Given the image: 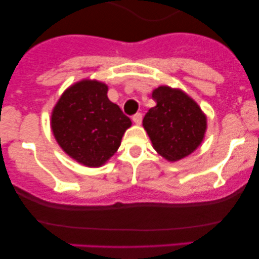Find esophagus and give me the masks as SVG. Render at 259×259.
Segmentation results:
<instances>
[{
  "label": "esophagus",
  "mask_w": 259,
  "mask_h": 259,
  "mask_svg": "<svg viewBox=\"0 0 259 259\" xmlns=\"http://www.w3.org/2000/svg\"><path fill=\"white\" fill-rule=\"evenodd\" d=\"M133 120H134V123L140 125V124H141V121H142V114H141V113H136V114H134L133 115Z\"/></svg>",
  "instance_id": "34e87169"
}]
</instances>
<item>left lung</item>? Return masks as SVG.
I'll return each mask as SVG.
<instances>
[{
  "label": "left lung",
  "instance_id": "obj_1",
  "mask_svg": "<svg viewBox=\"0 0 259 259\" xmlns=\"http://www.w3.org/2000/svg\"><path fill=\"white\" fill-rule=\"evenodd\" d=\"M156 106L142 124L154 150L168 160H179L194 152L203 140L206 117L194 100L183 91L159 86L152 92Z\"/></svg>",
  "mask_w": 259,
  "mask_h": 259
}]
</instances>
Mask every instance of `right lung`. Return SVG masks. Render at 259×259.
I'll return each instance as SVG.
<instances>
[{"label": "right lung", "instance_id": "obj_1", "mask_svg": "<svg viewBox=\"0 0 259 259\" xmlns=\"http://www.w3.org/2000/svg\"><path fill=\"white\" fill-rule=\"evenodd\" d=\"M102 82L70 86L53 108V135L67 154L88 167H100L117 152L132 120L107 97Z\"/></svg>", "mask_w": 259, "mask_h": 259}]
</instances>
